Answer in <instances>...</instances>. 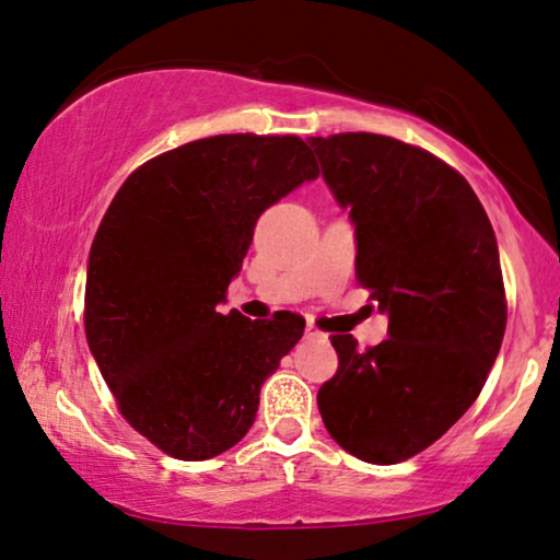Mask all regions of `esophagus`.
<instances>
[{
    "label": "esophagus",
    "mask_w": 560,
    "mask_h": 560,
    "mask_svg": "<svg viewBox=\"0 0 560 560\" xmlns=\"http://www.w3.org/2000/svg\"><path fill=\"white\" fill-rule=\"evenodd\" d=\"M320 336H324V334H320V331H318V328H316V326H313V324H308V326H305V339H320Z\"/></svg>",
    "instance_id": "obj_1"
}]
</instances>
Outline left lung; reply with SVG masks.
Returning <instances> with one entry per match:
<instances>
[{"label": "left lung", "mask_w": 560, "mask_h": 560, "mask_svg": "<svg viewBox=\"0 0 560 560\" xmlns=\"http://www.w3.org/2000/svg\"><path fill=\"white\" fill-rule=\"evenodd\" d=\"M308 142L354 224L357 278L389 318L374 349L331 336L339 372L318 389L320 418L351 456L405 462L471 408L500 354L494 229L469 183L431 152L370 132Z\"/></svg>", "instance_id": "obj_1"}]
</instances>
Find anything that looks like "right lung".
<instances>
[{"instance_id":"1","label":"right lung","mask_w":560,"mask_h":560,"mask_svg":"<svg viewBox=\"0 0 560 560\" xmlns=\"http://www.w3.org/2000/svg\"><path fill=\"white\" fill-rule=\"evenodd\" d=\"M316 178L301 137L219 135L137 167L106 209L89 252V349L121 416L167 456L240 443L301 341L295 313L249 320L219 303L262 211Z\"/></svg>"}]
</instances>
